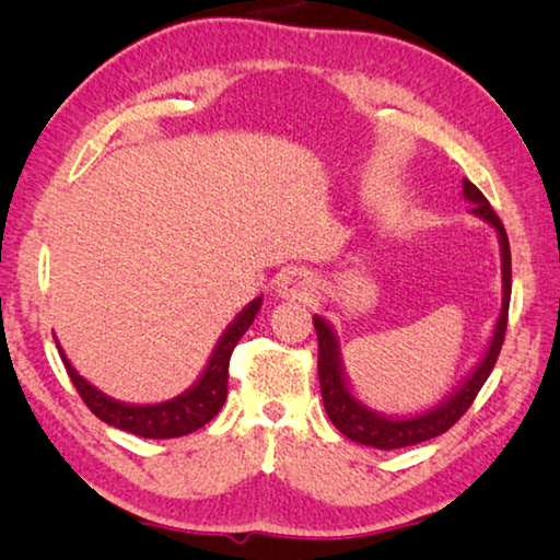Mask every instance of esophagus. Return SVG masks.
<instances>
[{"mask_svg":"<svg viewBox=\"0 0 560 560\" xmlns=\"http://www.w3.org/2000/svg\"><path fill=\"white\" fill-rule=\"evenodd\" d=\"M314 291V279L303 269H287L279 273L277 279V293L281 299H306Z\"/></svg>","mask_w":560,"mask_h":560,"instance_id":"34e87169","label":"esophagus"}]
</instances>
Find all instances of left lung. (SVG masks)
Instances as JSON below:
<instances>
[{"label": "left lung", "instance_id": "obj_1", "mask_svg": "<svg viewBox=\"0 0 560 560\" xmlns=\"http://www.w3.org/2000/svg\"><path fill=\"white\" fill-rule=\"evenodd\" d=\"M462 195L464 200L471 205V214L487 222L491 230L497 232L499 252H501V308L497 316L494 330H491L489 346L477 365L464 375V381L454 387V390L442 397V400L424 412L415 415H383L373 410L371 405L358 400L350 385V377L346 373L343 355H340V343L334 326L328 324L324 316H314V326L318 334V381H320V395H324V407L336 424L338 432H343L348 440L358 444H368L375 450H397L410 447V444H420L424 440L438 438V434L447 432L459 417L469 410L474 397L487 383V377L494 368L501 343H504L506 334V318H509V301H511V252L506 230L499 217L491 210L487 197L479 192L477 185L469 179H462Z\"/></svg>", "mask_w": 560, "mask_h": 560}]
</instances>
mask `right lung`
<instances>
[{
  "label": "right lung",
  "mask_w": 560,
  "mask_h": 560,
  "mask_svg": "<svg viewBox=\"0 0 560 560\" xmlns=\"http://www.w3.org/2000/svg\"><path fill=\"white\" fill-rule=\"evenodd\" d=\"M261 296L246 303V306L236 314L230 326L224 328V334L217 340L212 348V355L207 360L205 371L200 377L187 387L185 393H179L173 400L155 402V405H136V402H122L101 393L96 385H91L86 377L79 375V371L71 365V360L66 358L63 348L56 340L59 355L66 365L71 383L75 390L83 397V402L89 405V410L113 428L126 430L130 434L145 440H170V438H183L195 430L205 428L212 417L222 410L226 400V375H230V358L234 346L240 343V338L249 330L252 320L257 318L261 308Z\"/></svg>",
  "instance_id": "obj_1"
}]
</instances>
